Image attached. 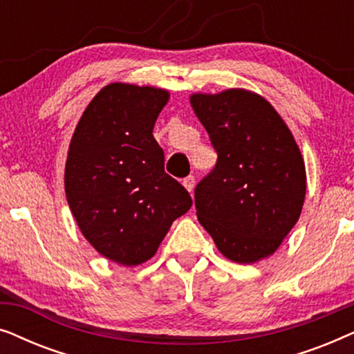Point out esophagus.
Returning a JSON list of instances; mask_svg holds the SVG:
<instances>
[{
	"instance_id": "obj_1",
	"label": "esophagus",
	"mask_w": 354,
	"mask_h": 354,
	"mask_svg": "<svg viewBox=\"0 0 354 354\" xmlns=\"http://www.w3.org/2000/svg\"><path fill=\"white\" fill-rule=\"evenodd\" d=\"M183 187H185L187 188V190L188 192H193V188H195V177H193V176H188L187 178H183Z\"/></svg>"
}]
</instances>
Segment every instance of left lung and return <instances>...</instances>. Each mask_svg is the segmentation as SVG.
<instances>
[{"mask_svg":"<svg viewBox=\"0 0 354 354\" xmlns=\"http://www.w3.org/2000/svg\"><path fill=\"white\" fill-rule=\"evenodd\" d=\"M190 104L217 151L195 188L200 224L227 259L274 254L301 214L306 167L292 132L263 96L245 88L193 93Z\"/></svg>","mask_w":354,"mask_h":354,"instance_id":"obj_1","label":"left lung"}]
</instances>
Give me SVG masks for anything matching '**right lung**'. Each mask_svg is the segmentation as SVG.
I'll return each mask as SVG.
<instances>
[{
	"mask_svg": "<svg viewBox=\"0 0 354 354\" xmlns=\"http://www.w3.org/2000/svg\"><path fill=\"white\" fill-rule=\"evenodd\" d=\"M169 91L114 82L101 88L77 124L67 151L64 188L82 235L120 266L151 259L192 198L164 172L153 137Z\"/></svg>",
	"mask_w": 354,
	"mask_h": 354,
	"instance_id": "obj_1",
	"label": "right lung"
}]
</instances>
